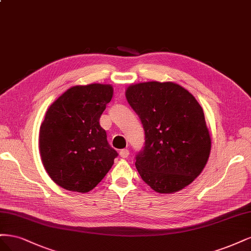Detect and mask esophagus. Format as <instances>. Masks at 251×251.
<instances>
[{
	"label": "esophagus",
	"mask_w": 251,
	"mask_h": 251,
	"mask_svg": "<svg viewBox=\"0 0 251 251\" xmlns=\"http://www.w3.org/2000/svg\"><path fill=\"white\" fill-rule=\"evenodd\" d=\"M120 156L122 158H127L129 156V150L128 149H122L120 151Z\"/></svg>",
	"instance_id": "1"
}]
</instances>
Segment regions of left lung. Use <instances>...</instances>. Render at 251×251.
<instances>
[{
  "label": "left lung",
  "mask_w": 251,
  "mask_h": 251,
  "mask_svg": "<svg viewBox=\"0 0 251 251\" xmlns=\"http://www.w3.org/2000/svg\"><path fill=\"white\" fill-rule=\"evenodd\" d=\"M126 99L145 131V146L135 157L142 179L160 194L192 183L204 169L212 146L195 97L174 82L150 81L128 86Z\"/></svg>",
  "instance_id": "obj_1"
}]
</instances>
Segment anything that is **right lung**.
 Returning <instances> with one entry per match:
<instances>
[{
	"instance_id": "1",
	"label": "right lung",
	"mask_w": 251,
	"mask_h": 251,
	"mask_svg": "<svg viewBox=\"0 0 251 251\" xmlns=\"http://www.w3.org/2000/svg\"><path fill=\"white\" fill-rule=\"evenodd\" d=\"M112 94L110 84L76 85L48 108L39 129V152L47 173L59 187L90 192L114 165L118 152L99 123Z\"/></svg>"
}]
</instances>
